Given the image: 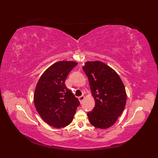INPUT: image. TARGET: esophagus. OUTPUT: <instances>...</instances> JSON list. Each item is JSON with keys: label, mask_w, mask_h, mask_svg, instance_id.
<instances>
[{"label": "esophagus", "mask_w": 158, "mask_h": 158, "mask_svg": "<svg viewBox=\"0 0 158 158\" xmlns=\"http://www.w3.org/2000/svg\"><path fill=\"white\" fill-rule=\"evenodd\" d=\"M85 98V97L84 95H81V96H80V97H79V102H80L81 104H82V102H83Z\"/></svg>", "instance_id": "1"}]
</instances>
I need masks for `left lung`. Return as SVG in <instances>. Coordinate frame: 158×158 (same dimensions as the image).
Listing matches in <instances>:
<instances>
[{
	"label": "left lung",
	"instance_id": "left-lung-1",
	"mask_svg": "<svg viewBox=\"0 0 158 158\" xmlns=\"http://www.w3.org/2000/svg\"><path fill=\"white\" fill-rule=\"evenodd\" d=\"M95 101L92 111L88 113L90 123L99 129L111 127L126 104L125 86L118 74L110 66L99 61H87L82 66Z\"/></svg>",
	"mask_w": 158,
	"mask_h": 158
}]
</instances>
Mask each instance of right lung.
<instances>
[{
    "label": "right lung",
    "mask_w": 158,
    "mask_h": 158,
    "mask_svg": "<svg viewBox=\"0 0 158 158\" xmlns=\"http://www.w3.org/2000/svg\"><path fill=\"white\" fill-rule=\"evenodd\" d=\"M77 64L69 61H58L43 73L38 81L34 103L38 114L47 124L56 128L67 126L72 122L80 102L64 82Z\"/></svg>",
    "instance_id": "1"
}]
</instances>
